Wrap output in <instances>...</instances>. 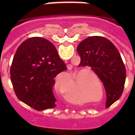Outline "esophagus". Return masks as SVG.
Segmentation results:
<instances>
[{
    "instance_id": "1",
    "label": "esophagus",
    "mask_w": 135,
    "mask_h": 135,
    "mask_svg": "<svg viewBox=\"0 0 135 135\" xmlns=\"http://www.w3.org/2000/svg\"><path fill=\"white\" fill-rule=\"evenodd\" d=\"M71 65H68V68H71Z\"/></svg>"
}]
</instances>
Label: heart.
<instances>
[{
  "instance_id": "b5f03b06",
  "label": "heart",
  "mask_w": 135,
  "mask_h": 135,
  "mask_svg": "<svg viewBox=\"0 0 135 135\" xmlns=\"http://www.w3.org/2000/svg\"><path fill=\"white\" fill-rule=\"evenodd\" d=\"M82 72L80 74H78V75L76 76V85H77V84L79 82V84L80 85V91L82 92V93L84 94H89L90 93V92H92L93 90H95V86H94L93 83L91 82V81L89 80H86L84 81L82 80V78L79 80L80 76ZM65 97L67 99L70 101H75L76 103H83L85 101L84 98H76L74 99L72 97H71V95H70L69 93H65Z\"/></svg>"
}]
</instances>
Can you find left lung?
Wrapping results in <instances>:
<instances>
[{
	"mask_svg": "<svg viewBox=\"0 0 135 135\" xmlns=\"http://www.w3.org/2000/svg\"><path fill=\"white\" fill-rule=\"evenodd\" d=\"M77 52L81 58L80 65L90 66L103 82L109 108L121 97L124 87L126 68L118 51L108 39L93 36L82 40Z\"/></svg>",
	"mask_w": 135,
	"mask_h": 135,
	"instance_id": "obj_1",
	"label": "left lung"
}]
</instances>
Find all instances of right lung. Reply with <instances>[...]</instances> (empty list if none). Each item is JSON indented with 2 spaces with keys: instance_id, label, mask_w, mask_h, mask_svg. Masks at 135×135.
<instances>
[{
  "instance_id": "1",
  "label": "right lung",
  "mask_w": 135,
  "mask_h": 135,
  "mask_svg": "<svg viewBox=\"0 0 135 135\" xmlns=\"http://www.w3.org/2000/svg\"><path fill=\"white\" fill-rule=\"evenodd\" d=\"M66 70L65 63L49 40L42 37L27 39L18 47L11 66L15 95L36 110L55 108L54 78Z\"/></svg>"
}]
</instances>
